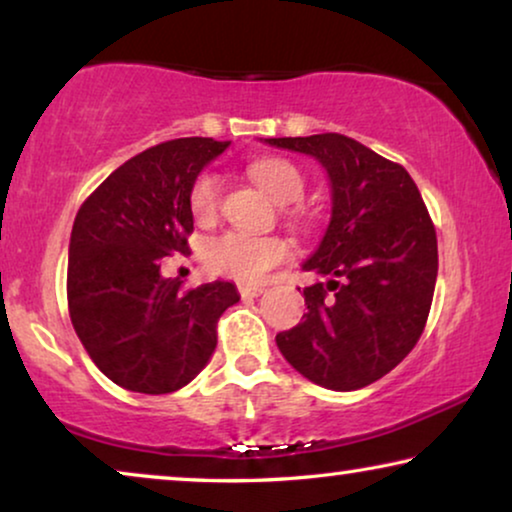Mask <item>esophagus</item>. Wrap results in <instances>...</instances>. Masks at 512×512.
<instances>
[{
  "mask_svg": "<svg viewBox=\"0 0 512 512\" xmlns=\"http://www.w3.org/2000/svg\"><path fill=\"white\" fill-rule=\"evenodd\" d=\"M237 291H240L242 298H256L263 293V286H251V284H240L237 286Z\"/></svg>",
  "mask_w": 512,
  "mask_h": 512,
  "instance_id": "obj_1",
  "label": "esophagus"
}]
</instances>
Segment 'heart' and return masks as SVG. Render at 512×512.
<instances>
[{
  "mask_svg": "<svg viewBox=\"0 0 512 512\" xmlns=\"http://www.w3.org/2000/svg\"><path fill=\"white\" fill-rule=\"evenodd\" d=\"M249 174L265 188L279 205H284V219L293 230L305 233L310 228V214L298 200L305 193V174L296 163L279 156L258 158L249 165ZM191 214L198 223L216 219L221 207V177L216 172H200L188 193ZM291 254L289 242L277 235H251L242 230H226L212 237L202 247V261L214 275L254 284L268 275L275 265L284 263Z\"/></svg>",
  "mask_w": 512,
  "mask_h": 512,
  "instance_id": "heart-1",
  "label": "heart"
}]
</instances>
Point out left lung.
Masks as SVG:
<instances>
[{"mask_svg": "<svg viewBox=\"0 0 512 512\" xmlns=\"http://www.w3.org/2000/svg\"><path fill=\"white\" fill-rule=\"evenodd\" d=\"M314 156L333 188V216L303 270L307 314L277 333L284 359L319 387L354 391L394 370L417 345L438 275L436 228L403 165L338 132L265 139Z\"/></svg>", "mask_w": 512, "mask_h": 512, "instance_id": "8db88e82", "label": "left lung"}]
</instances>
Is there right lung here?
<instances>
[{"label": "right lung", "mask_w": 512, "mask_h": 512, "mask_svg": "<svg viewBox=\"0 0 512 512\" xmlns=\"http://www.w3.org/2000/svg\"><path fill=\"white\" fill-rule=\"evenodd\" d=\"M228 142L181 137L109 174L83 202L69 240L67 305L81 345L118 387L172 394L207 366L219 317L240 296L230 282L184 289L160 258L188 251V193Z\"/></svg>", "instance_id": "add662e5"}]
</instances>
